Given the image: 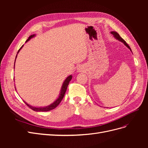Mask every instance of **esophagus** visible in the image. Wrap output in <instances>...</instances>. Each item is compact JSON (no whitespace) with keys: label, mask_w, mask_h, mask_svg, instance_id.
<instances>
[{"label":"esophagus","mask_w":148,"mask_h":148,"mask_svg":"<svg viewBox=\"0 0 148 148\" xmlns=\"http://www.w3.org/2000/svg\"><path fill=\"white\" fill-rule=\"evenodd\" d=\"M80 70H81V69H79V71H80Z\"/></svg>","instance_id":"obj_1"}]
</instances>
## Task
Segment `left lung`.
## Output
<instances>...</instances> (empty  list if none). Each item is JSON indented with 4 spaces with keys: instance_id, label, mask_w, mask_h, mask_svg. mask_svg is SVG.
I'll return each instance as SVG.
<instances>
[{
    "instance_id": "1",
    "label": "left lung",
    "mask_w": 148,
    "mask_h": 148,
    "mask_svg": "<svg viewBox=\"0 0 148 148\" xmlns=\"http://www.w3.org/2000/svg\"><path fill=\"white\" fill-rule=\"evenodd\" d=\"M111 34H113V35H114V36L116 39H118V40H119L120 41L122 42L125 44V45L126 46H127V47L130 49V51H132V50H131V48L130 47V46H129L128 45V44H127V42L125 41V40H124L123 39H122V38H121V37L120 36V35H119L117 32H115V31H112V32H111Z\"/></svg>"
}]
</instances>
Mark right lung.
Listing matches in <instances>:
<instances>
[{
    "label": "right lung",
    "mask_w": 148,
    "mask_h": 148,
    "mask_svg": "<svg viewBox=\"0 0 148 148\" xmlns=\"http://www.w3.org/2000/svg\"><path fill=\"white\" fill-rule=\"evenodd\" d=\"M34 36H35V34L31 35L28 38V39L26 41V42H27V41H28L29 39H31V38L34 37ZM23 45L20 47V49H19L17 53L19 52L20 50L22 48V47H23ZM16 57H17V55L16 56ZM71 78H72V76L70 75V76H69V77L65 79V80L64 81L63 84H62V88H61V91H60V93L59 97L57 98V99L55 102H53L52 104H51V105H49V106H48L47 107H35L30 106L29 104H27V103H26V102H25V101L24 102H25V104L27 105L31 109H32V110H33L34 111H36V112H46V111H49V110L55 109L56 107L60 104V102L62 100V99H63V98H64V95H65V92L66 91L67 87H68V85L69 84V82L71 81Z\"/></svg>",
    "instance_id": "add662e5"
}]
</instances>
